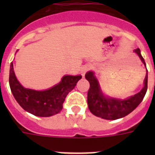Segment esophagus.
I'll return each mask as SVG.
<instances>
[{
  "label": "esophagus",
  "instance_id": "1",
  "mask_svg": "<svg viewBox=\"0 0 155 155\" xmlns=\"http://www.w3.org/2000/svg\"><path fill=\"white\" fill-rule=\"evenodd\" d=\"M88 69H89V67H88V66H84L83 68H81L80 72H81V75H82L83 77H84L85 74H86V72H87Z\"/></svg>",
  "mask_w": 155,
  "mask_h": 155
}]
</instances>
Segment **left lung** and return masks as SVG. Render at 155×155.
I'll return each mask as SVG.
<instances>
[{
  "label": "left lung",
  "mask_w": 155,
  "mask_h": 155,
  "mask_svg": "<svg viewBox=\"0 0 155 155\" xmlns=\"http://www.w3.org/2000/svg\"><path fill=\"white\" fill-rule=\"evenodd\" d=\"M134 52L138 55L142 63L146 66L144 58L141 54L139 48L134 50ZM85 78L90 84L89 90L87 92V104L90 112L93 115L106 120H117L130 114L142 101L147 91V70L142 89L137 94L124 100L107 97L104 94L100 86L99 81L95 75V73L92 71H87L85 74Z\"/></svg>",
  "instance_id": "1"
}]
</instances>
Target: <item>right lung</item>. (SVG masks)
I'll return each mask as SVG.
<instances>
[{"label":"right lung","mask_w":155,"mask_h":155,"mask_svg":"<svg viewBox=\"0 0 155 155\" xmlns=\"http://www.w3.org/2000/svg\"><path fill=\"white\" fill-rule=\"evenodd\" d=\"M81 78L80 75H64L58 84L43 91L25 88L16 77L12 62L8 81L13 97L24 110L37 117H47L62 110L67 95L74 89Z\"/></svg>","instance_id":"1"}]
</instances>
